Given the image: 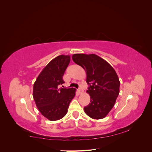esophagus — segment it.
<instances>
[{
	"mask_svg": "<svg viewBox=\"0 0 152 152\" xmlns=\"http://www.w3.org/2000/svg\"><path fill=\"white\" fill-rule=\"evenodd\" d=\"M78 93H79V94H82L84 93V90L81 88H79V89H78Z\"/></svg>",
	"mask_w": 152,
	"mask_h": 152,
	"instance_id": "esophagus-1",
	"label": "esophagus"
}]
</instances>
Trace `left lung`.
Instances as JSON below:
<instances>
[{"label":"left lung","instance_id":"left-lung-1","mask_svg":"<svg viewBox=\"0 0 152 152\" xmlns=\"http://www.w3.org/2000/svg\"><path fill=\"white\" fill-rule=\"evenodd\" d=\"M72 59L84 69L89 86L87 93L90 95L91 103L84 107L85 113L93 119L104 118L113 107L120 92L115 70L96 54H74Z\"/></svg>","mask_w":152,"mask_h":152}]
</instances>
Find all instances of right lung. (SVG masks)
<instances>
[{
  "label": "right lung",
  "mask_w": 152,
  "mask_h": 152,
  "mask_svg": "<svg viewBox=\"0 0 152 152\" xmlns=\"http://www.w3.org/2000/svg\"><path fill=\"white\" fill-rule=\"evenodd\" d=\"M70 61L69 55L54 58L40 72L34 84L33 97L37 107L49 121H58L65 117L75 96V89L58 86L65 83L63 76Z\"/></svg>",
  "instance_id": "right-lung-1"
}]
</instances>
